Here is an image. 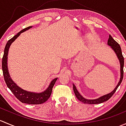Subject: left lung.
Instances as JSON below:
<instances>
[{"label": "left lung", "mask_w": 126, "mask_h": 126, "mask_svg": "<svg viewBox=\"0 0 126 126\" xmlns=\"http://www.w3.org/2000/svg\"><path fill=\"white\" fill-rule=\"evenodd\" d=\"M108 45H109L110 46H111V47L113 49V50L115 51V52L116 53V55H117L118 59H119V62H120V65H121V78L119 80V83H118L117 86L116 88L114 89L113 91H111L110 93L108 94L104 95V96H101L99 98L96 99H86L84 97H82L80 94L78 92L77 90L76 89V87H75L74 85L73 84V90L74 92L75 95H76V97L80 101L82 102L84 104H101L105 101H108L113 95L114 94V93H115V91H116L117 88L120 85L121 83L122 80H123V75H124V71H123V68H124V57H123V54H122V51L121 49V47L119 46V44H118L117 42L112 37H111V35H109V38L108 39Z\"/></svg>", "instance_id": "1"}]
</instances>
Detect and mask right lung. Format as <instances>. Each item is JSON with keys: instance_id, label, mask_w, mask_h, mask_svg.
Instances as JSON below:
<instances>
[{"instance_id": "1", "label": "right lung", "mask_w": 126, "mask_h": 126, "mask_svg": "<svg viewBox=\"0 0 126 126\" xmlns=\"http://www.w3.org/2000/svg\"><path fill=\"white\" fill-rule=\"evenodd\" d=\"M32 27L30 26L28 27L25 28L23 30H21L19 33H17V35H15L12 38L8 41L7 44L5 46V47L4 49V54H3V58H2V71H3V77L4 80L5 81V83L7 84V87L11 90V92L13 93L15 97L19 100L22 103L28 104H41L47 101L48 99L50 97L51 95L52 88L54 85H55L56 80L57 78L54 79L51 82L50 84L49 85V87L47 88L46 90L41 93H36L29 92V91H25L19 88L18 86L16 85V83L11 79L9 75L8 68H7V57H8V53L10 46H11V43L14 41L20 35L21 33L24 32L25 30H29V29L32 28Z\"/></svg>"}]
</instances>
